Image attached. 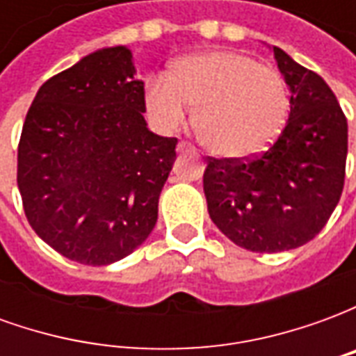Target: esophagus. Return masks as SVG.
I'll return each mask as SVG.
<instances>
[{"mask_svg":"<svg viewBox=\"0 0 356 356\" xmlns=\"http://www.w3.org/2000/svg\"><path fill=\"white\" fill-rule=\"evenodd\" d=\"M177 152H194V148L191 147V145H186V143H183V140H181V143L177 145Z\"/></svg>","mask_w":356,"mask_h":356,"instance_id":"esophagus-1","label":"esophagus"}]
</instances>
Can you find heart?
I'll return each instance as SVG.
<instances>
[{
  "instance_id": "obj_1",
  "label": "heart",
  "mask_w": 356,
  "mask_h": 356,
  "mask_svg": "<svg viewBox=\"0 0 356 356\" xmlns=\"http://www.w3.org/2000/svg\"><path fill=\"white\" fill-rule=\"evenodd\" d=\"M148 114L163 129L177 127L188 106L198 139L213 154L246 160L282 133L290 93L282 74L240 51L213 49L175 60L168 80L145 88Z\"/></svg>"
}]
</instances>
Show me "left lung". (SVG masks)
Segmentation results:
<instances>
[{"instance_id":"1","label":"left lung","mask_w":356,"mask_h":356,"mask_svg":"<svg viewBox=\"0 0 356 356\" xmlns=\"http://www.w3.org/2000/svg\"><path fill=\"white\" fill-rule=\"evenodd\" d=\"M270 49L291 93L286 127L259 158H209L204 171L211 221L257 254L293 250L322 231L343 191L347 160V120L328 83Z\"/></svg>"}]
</instances>
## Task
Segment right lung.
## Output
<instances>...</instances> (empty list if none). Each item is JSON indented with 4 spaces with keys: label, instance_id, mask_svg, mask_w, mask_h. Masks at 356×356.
Listing matches in <instances>:
<instances>
[{
    "label": "right lung",
    "instance_id": "obj_1",
    "mask_svg": "<svg viewBox=\"0 0 356 356\" xmlns=\"http://www.w3.org/2000/svg\"><path fill=\"white\" fill-rule=\"evenodd\" d=\"M129 47H102L53 76L22 125L19 183L28 223L83 265L133 254L158 219L177 139L145 120V83Z\"/></svg>",
    "mask_w": 356,
    "mask_h": 356
}]
</instances>
